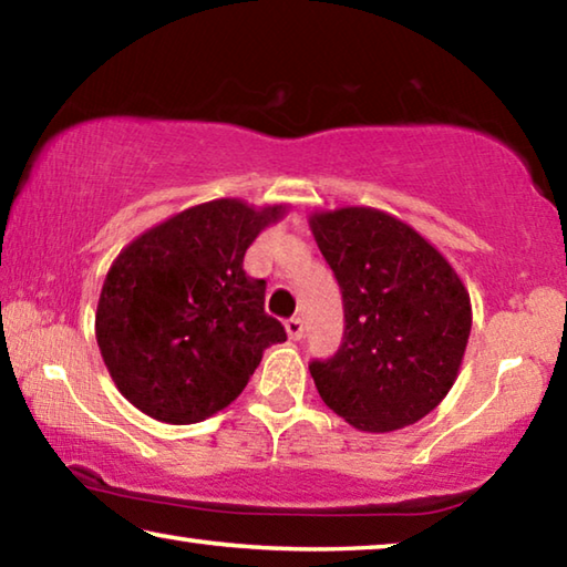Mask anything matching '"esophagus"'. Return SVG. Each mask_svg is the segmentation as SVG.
<instances>
[{"label": "esophagus", "mask_w": 567, "mask_h": 567, "mask_svg": "<svg viewBox=\"0 0 567 567\" xmlns=\"http://www.w3.org/2000/svg\"><path fill=\"white\" fill-rule=\"evenodd\" d=\"M285 330H287V338H290V340H300L305 334V324H302L300 318H292V320L285 322Z\"/></svg>", "instance_id": "esophagus-1"}]
</instances>
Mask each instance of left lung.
I'll list each match as a JSON object with an SVG mask.
<instances>
[{
	"instance_id": "8db88e82",
	"label": "left lung",
	"mask_w": 567,
	"mask_h": 567,
	"mask_svg": "<svg viewBox=\"0 0 567 567\" xmlns=\"http://www.w3.org/2000/svg\"><path fill=\"white\" fill-rule=\"evenodd\" d=\"M310 229L342 290L344 338L310 375L332 412L362 433H392L455 385L473 305L445 255L375 207L318 209Z\"/></svg>"
}]
</instances>
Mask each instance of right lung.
Masks as SVG:
<instances>
[{"label": "right lung", "mask_w": 567, "mask_h": 567, "mask_svg": "<svg viewBox=\"0 0 567 567\" xmlns=\"http://www.w3.org/2000/svg\"><path fill=\"white\" fill-rule=\"evenodd\" d=\"M287 205L209 199L150 227L114 257L94 334L114 385L169 425L213 417L237 400L285 328L265 312V280L243 270L255 237Z\"/></svg>", "instance_id": "1"}]
</instances>
